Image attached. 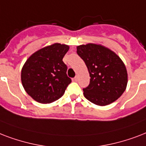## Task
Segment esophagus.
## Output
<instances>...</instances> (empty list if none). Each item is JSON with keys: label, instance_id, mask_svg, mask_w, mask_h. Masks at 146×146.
I'll return each instance as SVG.
<instances>
[{"label": "esophagus", "instance_id": "obj_1", "mask_svg": "<svg viewBox=\"0 0 146 146\" xmlns=\"http://www.w3.org/2000/svg\"><path fill=\"white\" fill-rule=\"evenodd\" d=\"M78 75H76V76L74 78V81H78Z\"/></svg>", "mask_w": 146, "mask_h": 146}]
</instances>
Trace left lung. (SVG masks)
Here are the masks:
<instances>
[{
	"instance_id": "1",
	"label": "left lung",
	"mask_w": 146,
	"mask_h": 146,
	"mask_svg": "<svg viewBox=\"0 0 146 146\" xmlns=\"http://www.w3.org/2000/svg\"><path fill=\"white\" fill-rule=\"evenodd\" d=\"M90 74V84L84 95L98 106H106L123 94L127 85V72L120 58L101 45L89 43L77 47Z\"/></svg>"
}]
</instances>
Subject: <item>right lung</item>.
<instances>
[{"mask_svg":"<svg viewBox=\"0 0 146 146\" xmlns=\"http://www.w3.org/2000/svg\"><path fill=\"white\" fill-rule=\"evenodd\" d=\"M69 46L55 43L39 49L30 56L21 71L25 91L36 101L49 104L64 94L72 79L66 74L62 58Z\"/></svg>","mask_w":146,"mask_h":146,"instance_id":"right-lung-1","label":"right lung"}]
</instances>
